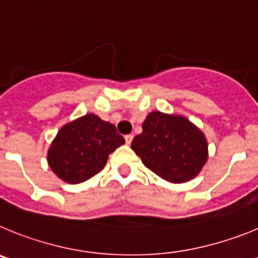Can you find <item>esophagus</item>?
<instances>
[{
    "label": "esophagus",
    "instance_id": "esophagus-1",
    "mask_svg": "<svg viewBox=\"0 0 258 258\" xmlns=\"http://www.w3.org/2000/svg\"><path fill=\"white\" fill-rule=\"evenodd\" d=\"M132 139H134V135H131V134L126 135V136H124V140H126L127 144H131Z\"/></svg>",
    "mask_w": 258,
    "mask_h": 258
}]
</instances>
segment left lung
<instances>
[{
	"mask_svg": "<svg viewBox=\"0 0 258 258\" xmlns=\"http://www.w3.org/2000/svg\"><path fill=\"white\" fill-rule=\"evenodd\" d=\"M131 148L144 166L175 184L196 177L208 157L206 138L191 122L161 112L146 117L143 132L135 136Z\"/></svg>",
	"mask_w": 258,
	"mask_h": 258,
	"instance_id": "obj_1",
	"label": "left lung"
}]
</instances>
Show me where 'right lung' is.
Segmentation results:
<instances>
[{"label":"right lung","instance_id":"1","mask_svg":"<svg viewBox=\"0 0 258 258\" xmlns=\"http://www.w3.org/2000/svg\"><path fill=\"white\" fill-rule=\"evenodd\" d=\"M123 144L114 124L86 114L60 128L48 149L47 161L57 177L80 184L100 172L109 154Z\"/></svg>","mask_w":258,"mask_h":258}]
</instances>
